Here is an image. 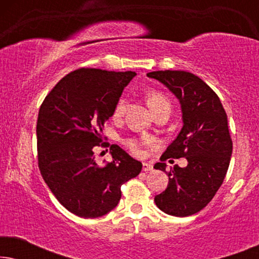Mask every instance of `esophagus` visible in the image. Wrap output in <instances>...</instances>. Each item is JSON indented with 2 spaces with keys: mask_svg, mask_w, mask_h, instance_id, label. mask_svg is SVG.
I'll list each match as a JSON object with an SVG mask.
<instances>
[{
  "mask_svg": "<svg viewBox=\"0 0 259 259\" xmlns=\"http://www.w3.org/2000/svg\"><path fill=\"white\" fill-rule=\"evenodd\" d=\"M152 168H153V166L151 164H148V162H143V171L147 172V171H151Z\"/></svg>",
  "mask_w": 259,
  "mask_h": 259,
  "instance_id": "34e87169",
  "label": "esophagus"
}]
</instances>
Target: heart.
Masks as SVG:
<instances>
[{"label":"heart","mask_w":259,"mask_h":259,"mask_svg":"<svg viewBox=\"0 0 259 259\" xmlns=\"http://www.w3.org/2000/svg\"><path fill=\"white\" fill-rule=\"evenodd\" d=\"M148 105H150V107L153 113H155L161 108H165V107L171 108V102H169L168 99L166 98L164 94L158 93V92H154V93L150 94V97H148ZM127 106H128V100H127V98H125V97L120 98L118 102H116L115 108H114L115 118H120V116H122L123 114H125ZM125 144H126V146L130 148L132 153L140 155L141 153H143V147H144V145L146 144V141H141L138 139H127L125 141Z\"/></svg>","instance_id":"1"}]
</instances>
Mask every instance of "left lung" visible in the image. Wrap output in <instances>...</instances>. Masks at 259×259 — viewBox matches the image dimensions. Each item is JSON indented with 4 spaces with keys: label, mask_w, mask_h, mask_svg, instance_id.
<instances>
[{
    "label": "left lung",
    "mask_w": 259,
    "mask_h": 259,
    "mask_svg": "<svg viewBox=\"0 0 259 259\" xmlns=\"http://www.w3.org/2000/svg\"><path fill=\"white\" fill-rule=\"evenodd\" d=\"M148 77L164 83L178 98L184 125L154 168L168 176L164 192L155 196L165 213L187 217L206 206L224 182L232 154L228 115L218 95L200 77L185 70H157ZM168 157H186L188 166L175 165L169 172Z\"/></svg>",
    "instance_id": "8db88e82"
}]
</instances>
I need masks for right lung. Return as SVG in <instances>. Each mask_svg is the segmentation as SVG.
I'll return each mask as SVG.
<instances>
[{"instance_id": "right-lung-1", "label": "right lung", "mask_w": 259, "mask_h": 259, "mask_svg": "<svg viewBox=\"0 0 259 259\" xmlns=\"http://www.w3.org/2000/svg\"><path fill=\"white\" fill-rule=\"evenodd\" d=\"M136 72L80 68L63 76L38 111L37 164L56 199L72 213L98 218L118 205L121 185L141 172L143 164L118 145L113 160L95 161L93 148L102 143L105 121L114 114L121 93Z\"/></svg>"}]
</instances>
